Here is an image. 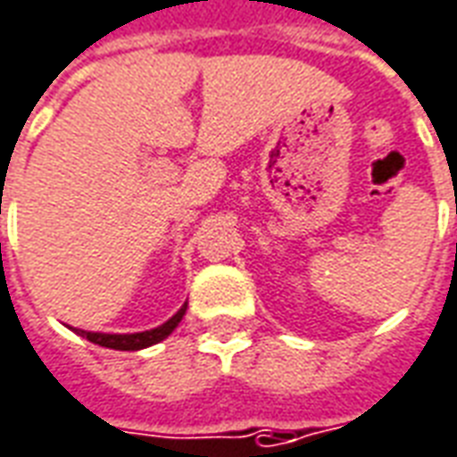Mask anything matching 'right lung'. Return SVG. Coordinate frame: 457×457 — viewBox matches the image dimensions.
<instances>
[{
  "instance_id": "right-lung-1",
  "label": "right lung",
  "mask_w": 457,
  "mask_h": 457,
  "mask_svg": "<svg viewBox=\"0 0 457 457\" xmlns=\"http://www.w3.org/2000/svg\"><path fill=\"white\" fill-rule=\"evenodd\" d=\"M185 309H187V304L180 306L173 317L168 319L165 324H161V327L148 328V331H136V334H104V331H84V328H73V327L69 328L76 331L79 337H84V339L91 341V344L106 346V349L140 351V349H148V346H153V344H161L162 339H168V337L175 331V327L183 321Z\"/></svg>"
}]
</instances>
